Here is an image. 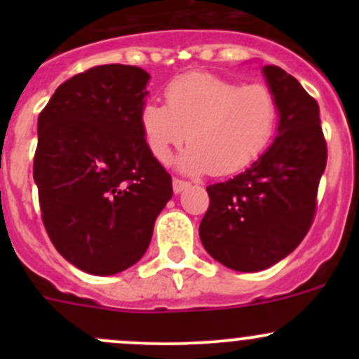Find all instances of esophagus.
I'll return each instance as SVG.
<instances>
[{
	"mask_svg": "<svg viewBox=\"0 0 359 359\" xmlns=\"http://www.w3.org/2000/svg\"><path fill=\"white\" fill-rule=\"evenodd\" d=\"M173 193L175 194H180L184 189H187L189 187V182H186V180H180V179H173Z\"/></svg>",
	"mask_w": 359,
	"mask_h": 359,
	"instance_id": "34e87169",
	"label": "esophagus"
}]
</instances>
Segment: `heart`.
<instances>
[{"mask_svg": "<svg viewBox=\"0 0 359 359\" xmlns=\"http://www.w3.org/2000/svg\"><path fill=\"white\" fill-rule=\"evenodd\" d=\"M166 106L146 102L140 128L151 154L166 163L186 139L191 146L177 158L187 175H233L267 149L278 125V100L266 85H238L208 72H189L165 90Z\"/></svg>", "mask_w": 359, "mask_h": 359, "instance_id": "obj_1", "label": "heart"}]
</instances>
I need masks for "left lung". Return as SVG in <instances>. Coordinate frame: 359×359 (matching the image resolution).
Masks as SVG:
<instances>
[{"label":"left lung","mask_w":359,"mask_h":359,"mask_svg":"<svg viewBox=\"0 0 359 359\" xmlns=\"http://www.w3.org/2000/svg\"><path fill=\"white\" fill-rule=\"evenodd\" d=\"M262 72L278 100L274 142L240 175L206 187L210 206L200 224L206 252L240 273L267 269L299 247L327 166L316 100L281 67Z\"/></svg>","instance_id":"8db88e82"}]
</instances>
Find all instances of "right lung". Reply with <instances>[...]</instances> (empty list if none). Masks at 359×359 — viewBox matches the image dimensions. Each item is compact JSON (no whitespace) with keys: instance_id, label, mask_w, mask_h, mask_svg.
Segmentation results:
<instances>
[{"instance_id":"obj_1","label":"right lung","mask_w":359,"mask_h":359,"mask_svg":"<svg viewBox=\"0 0 359 359\" xmlns=\"http://www.w3.org/2000/svg\"><path fill=\"white\" fill-rule=\"evenodd\" d=\"M149 78L135 66L92 67L39 112L32 175L43 224L57 252L95 276L142 259L173 194L140 128Z\"/></svg>"}]
</instances>
